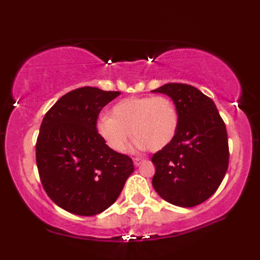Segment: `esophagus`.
<instances>
[{"instance_id": "esophagus-1", "label": "esophagus", "mask_w": 260, "mask_h": 260, "mask_svg": "<svg viewBox=\"0 0 260 260\" xmlns=\"http://www.w3.org/2000/svg\"><path fill=\"white\" fill-rule=\"evenodd\" d=\"M142 162H143V158H140V157H135L134 158V165L136 166V167L140 166Z\"/></svg>"}]
</instances>
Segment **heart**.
<instances>
[{"instance_id":"1","label":"heart","mask_w":260,"mask_h":260,"mask_svg":"<svg viewBox=\"0 0 260 260\" xmlns=\"http://www.w3.org/2000/svg\"><path fill=\"white\" fill-rule=\"evenodd\" d=\"M95 129L105 144L116 152L125 151L133 133L134 149L152 151L167 147L176 136L179 129V113L169 98L127 97L117 102L110 116L97 119Z\"/></svg>"}]
</instances>
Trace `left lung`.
Segmentation results:
<instances>
[{
	"label": "left lung",
	"mask_w": 260,
	"mask_h": 260,
	"mask_svg": "<svg viewBox=\"0 0 260 260\" xmlns=\"http://www.w3.org/2000/svg\"><path fill=\"white\" fill-rule=\"evenodd\" d=\"M172 98L179 129L170 143L156 152L152 187L163 200L194 207L211 198L229 168V138L214 102L197 87L169 83L151 91Z\"/></svg>",
	"instance_id": "8db88e82"
}]
</instances>
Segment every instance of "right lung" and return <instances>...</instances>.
I'll list each match as a JSON object with an SVG mask.
<instances>
[{"label":"right lung","mask_w":260,"mask_h":260,"mask_svg":"<svg viewBox=\"0 0 260 260\" xmlns=\"http://www.w3.org/2000/svg\"><path fill=\"white\" fill-rule=\"evenodd\" d=\"M120 92L80 87L62 95L46 113L37 141L44 189L60 208L81 216L109 208L134 173L129 156L110 149L95 123Z\"/></svg>","instance_id":"add662e5"}]
</instances>
